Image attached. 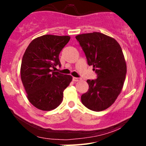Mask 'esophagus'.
Segmentation results:
<instances>
[{"instance_id":"1","label":"esophagus","mask_w":146,"mask_h":146,"mask_svg":"<svg viewBox=\"0 0 146 146\" xmlns=\"http://www.w3.org/2000/svg\"><path fill=\"white\" fill-rule=\"evenodd\" d=\"M80 80V78H75V77H73V82H78Z\"/></svg>"}]
</instances>
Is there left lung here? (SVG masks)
I'll use <instances>...</instances> for the list:
<instances>
[{
	"instance_id": "obj_1",
	"label": "left lung",
	"mask_w": 146,
	"mask_h": 146,
	"mask_svg": "<svg viewBox=\"0 0 146 146\" xmlns=\"http://www.w3.org/2000/svg\"><path fill=\"white\" fill-rule=\"evenodd\" d=\"M86 55L88 64L98 74L88 80V92L82 102L93 111H102L113 104L121 92L127 67L123 51L115 39L104 33L93 32L75 36Z\"/></svg>"
}]
</instances>
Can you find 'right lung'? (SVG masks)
I'll use <instances>...</instances> for the list:
<instances>
[{"mask_svg":"<svg viewBox=\"0 0 146 146\" xmlns=\"http://www.w3.org/2000/svg\"><path fill=\"white\" fill-rule=\"evenodd\" d=\"M69 36L44 35L33 39L27 48L21 67L22 82L30 103L38 109L53 110L62 103L63 92L71 75L53 71L61 66L59 54L70 40Z\"/></svg>","mask_w":146,"mask_h":146,"instance_id":"obj_1","label":"right lung"}]
</instances>
